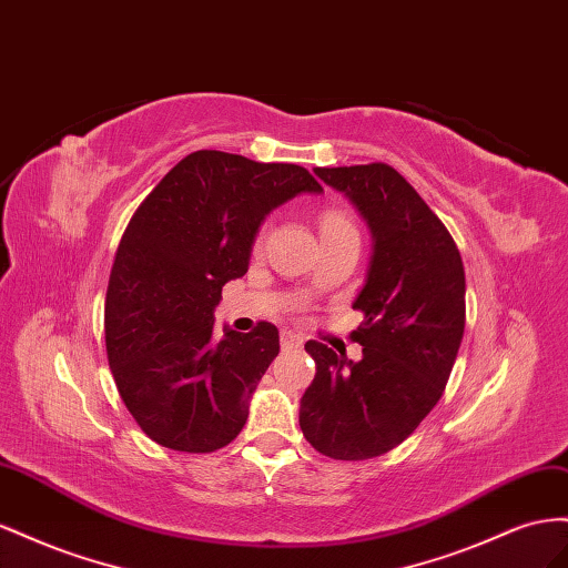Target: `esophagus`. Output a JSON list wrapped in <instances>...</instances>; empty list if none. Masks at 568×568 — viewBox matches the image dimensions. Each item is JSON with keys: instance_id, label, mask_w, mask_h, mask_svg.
I'll list each match as a JSON object with an SVG mask.
<instances>
[{"instance_id": "34e87169", "label": "esophagus", "mask_w": 568, "mask_h": 568, "mask_svg": "<svg viewBox=\"0 0 568 568\" xmlns=\"http://www.w3.org/2000/svg\"><path fill=\"white\" fill-rule=\"evenodd\" d=\"M281 345H283L285 349L300 347V345H302V337H300L297 333H293V331H283V333H281Z\"/></svg>"}]
</instances>
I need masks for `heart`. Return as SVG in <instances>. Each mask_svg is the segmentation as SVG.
Listing matches in <instances>:
<instances>
[{
    "instance_id": "b5f03b06",
    "label": "heart",
    "mask_w": 568,
    "mask_h": 568,
    "mask_svg": "<svg viewBox=\"0 0 568 568\" xmlns=\"http://www.w3.org/2000/svg\"><path fill=\"white\" fill-rule=\"evenodd\" d=\"M318 229H321V237H331V235H337V233L354 231V225H352V221L347 219L345 212H339V209H326V212L321 214Z\"/></svg>"
}]
</instances>
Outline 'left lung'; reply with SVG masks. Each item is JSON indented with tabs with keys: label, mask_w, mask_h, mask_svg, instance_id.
I'll return each mask as SVG.
<instances>
[{
	"label": "left lung",
	"mask_w": 568,
	"mask_h": 568,
	"mask_svg": "<svg viewBox=\"0 0 568 568\" xmlns=\"http://www.w3.org/2000/svg\"><path fill=\"white\" fill-rule=\"evenodd\" d=\"M366 221L374 254L354 310L362 359L310 339L316 376L300 428L321 455L374 459L418 428L443 397L464 337L466 278L449 231L387 164L314 169Z\"/></svg>",
	"instance_id": "obj_1"
}]
</instances>
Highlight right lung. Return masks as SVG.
<instances>
[{"label":"right lung","instance_id":"add662e5","mask_svg":"<svg viewBox=\"0 0 568 568\" xmlns=\"http://www.w3.org/2000/svg\"><path fill=\"white\" fill-rule=\"evenodd\" d=\"M302 192L323 187L297 164L200 150L128 223L106 290V356L123 404L156 445L214 452L245 426L281 352L278 328L262 321L214 339V310L221 287L247 273L264 219Z\"/></svg>","mask_w":568,"mask_h":568}]
</instances>
